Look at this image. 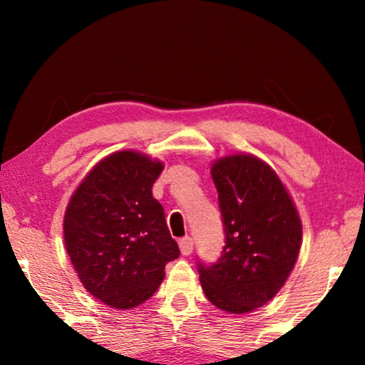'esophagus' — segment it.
<instances>
[{
  "label": "esophagus",
  "instance_id": "34e87169",
  "mask_svg": "<svg viewBox=\"0 0 365 365\" xmlns=\"http://www.w3.org/2000/svg\"><path fill=\"white\" fill-rule=\"evenodd\" d=\"M178 246H180V251L183 256H188L193 252V240H191L190 237H185L182 238L180 242H178Z\"/></svg>",
  "mask_w": 365,
  "mask_h": 365
}]
</instances>
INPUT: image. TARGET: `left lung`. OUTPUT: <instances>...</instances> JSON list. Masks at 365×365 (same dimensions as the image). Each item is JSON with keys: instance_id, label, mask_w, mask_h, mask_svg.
I'll use <instances>...</instances> for the list:
<instances>
[{"instance_id": "left-lung-1", "label": "left lung", "mask_w": 365, "mask_h": 365, "mask_svg": "<svg viewBox=\"0 0 365 365\" xmlns=\"http://www.w3.org/2000/svg\"><path fill=\"white\" fill-rule=\"evenodd\" d=\"M225 227L214 265L200 264L206 298L220 311L252 312L285 285L299 255L302 224L292 195L267 163L248 153L211 164Z\"/></svg>"}]
</instances>
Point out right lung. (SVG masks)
<instances>
[{
    "instance_id": "right-lung-1",
    "label": "right lung",
    "mask_w": 365,
    "mask_h": 365,
    "mask_svg": "<svg viewBox=\"0 0 365 365\" xmlns=\"http://www.w3.org/2000/svg\"><path fill=\"white\" fill-rule=\"evenodd\" d=\"M164 163L122 150L101 159L73 191L64 243L78 280L106 306L132 309L156 293L180 251L153 197Z\"/></svg>"
}]
</instances>
